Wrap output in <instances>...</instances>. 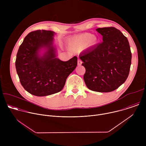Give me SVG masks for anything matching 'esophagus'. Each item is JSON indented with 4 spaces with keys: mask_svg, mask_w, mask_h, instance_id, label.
Returning <instances> with one entry per match:
<instances>
[{
    "mask_svg": "<svg viewBox=\"0 0 146 146\" xmlns=\"http://www.w3.org/2000/svg\"><path fill=\"white\" fill-rule=\"evenodd\" d=\"M82 64V61L80 60V59H78L77 60V65H78V66H80V65H81Z\"/></svg>",
    "mask_w": 146,
    "mask_h": 146,
    "instance_id": "esophagus-1",
    "label": "esophagus"
}]
</instances>
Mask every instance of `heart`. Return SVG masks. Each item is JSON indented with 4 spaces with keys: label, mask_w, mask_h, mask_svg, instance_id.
<instances>
[{
    "label": "heart",
    "mask_w": 146,
    "mask_h": 146,
    "mask_svg": "<svg viewBox=\"0 0 146 146\" xmlns=\"http://www.w3.org/2000/svg\"><path fill=\"white\" fill-rule=\"evenodd\" d=\"M92 37V35L90 33H84L74 36L69 41V47L72 50H80L86 47Z\"/></svg>",
    "instance_id": "1"
}]
</instances>
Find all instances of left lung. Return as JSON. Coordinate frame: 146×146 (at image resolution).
<instances>
[{
  "mask_svg": "<svg viewBox=\"0 0 146 146\" xmlns=\"http://www.w3.org/2000/svg\"><path fill=\"white\" fill-rule=\"evenodd\" d=\"M103 42L80 55L86 68L84 80L90 90L114 91L126 81L129 73L132 54L127 38L114 27L96 29Z\"/></svg>",
  "mask_w": 146,
  "mask_h": 146,
  "instance_id": "1",
  "label": "left lung"
}]
</instances>
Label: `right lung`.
<instances>
[{"label": "right lung", "mask_w": 146, "mask_h": 146, "mask_svg": "<svg viewBox=\"0 0 146 146\" xmlns=\"http://www.w3.org/2000/svg\"><path fill=\"white\" fill-rule=\"evenodd\" d=\"M54 34V32L46 30L30 32L17 54L15 68L21 84L35 96H44L60 91L77 65V56L66 62L56 58L52 46ZM42 47L49 50L40 57L38 51Z\"/></svg>", "instance_id": "right-lung-1"}]
</instances>
